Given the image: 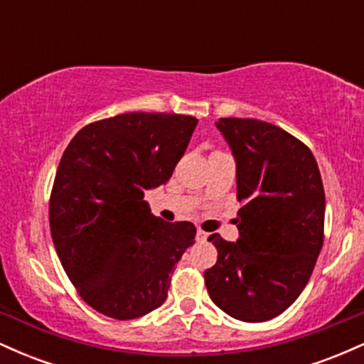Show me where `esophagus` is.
Returning a JSON list of instances; mask_svg holds the SVG:
<instances>
[{
	"label": "esophagus",
	"instance_id": "esophagus-1",
	"mask_svg": "<svg viewBox=\"0 0 364 364\" xmlns=\"http://www.w3.org/2000/svg\"><path fill=\"white\" fill-rule=\"evenodd\" d=\"M207 237H208V235L205 231H202V229H198V231H196V241L203 243V241H207Z\"/></svg>",
	"mask_w": 364,
	"mask_h": 364
}]
</instances>
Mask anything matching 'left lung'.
<instances>
[{
	"label": "left lung",
	"mask_w": 364,
	"mask_h": 364,
	"mask_svg": "<svg viewBox=\"0 0 364 364\" xmlns=\"http://www.w3.org/2000/svg\"><path fill=\"white\" fill-rule=\"evenodd\" d=\"M215 127L236 161L240 237L208 236L219 255L205 286L232 318L267 321L298 299L315 269L323 183L311 150L282 128L250 118H220Z\"/></svg>",
	"instance_id": "1"
}]
</instances>
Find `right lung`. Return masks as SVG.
<instances>
[{"label":"right lung","instance_id":"1","mask_svg":"<svg viewBox=\"0 0 364 364\" xmlns=\"http://www.w3.org/2000/svg\"><path fill=\"white\" fill-rule=\"evenodd\" d=\"M196 123L185 114L127 112L83 127L63 154L49 202L53 243L95 311L132 320L168 298L169 275L196 228L152 215L144 195L173 176Z\"/></svg>","mask_w":364,"mask_h":364}]
</instances>
